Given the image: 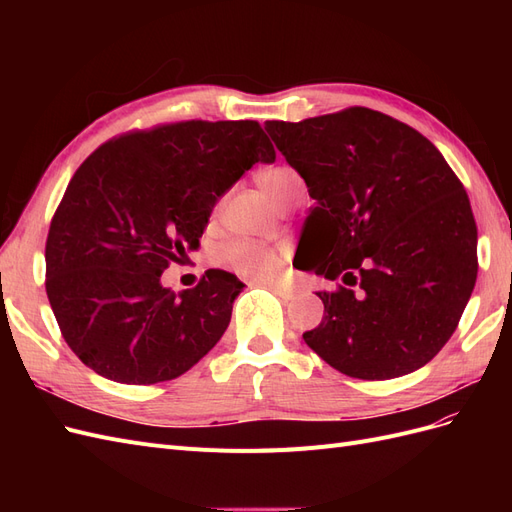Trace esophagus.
<instances>
[{
	"instance_id": "34e87169",
	"label": "esophagus",
	"mask_w": 512,
	"mask_h": 512,
	"mask_svg": "<svg viewBox=\"0 0 512 512\" xmlns=\"http://www.w3.org/2000/svg\"><path fill=\"white\" fill-rule=\"evenodd\" d=\"M258 284H265V286H269L277 297L280 299H284V301H288V299H292V288L290 286H286V284H282V282H275V280H258Z\"/></svg>"
}]
</instances>
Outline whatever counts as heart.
<instances>
[{"label":"heart","mask_w":512,"mask_h":512,"mask_svg":"<svg viewBox=\"0 0 512 512\" xmlns=\"http://www.w3.org/2000/svg\"><path fill=\"white\" fill-rule=\"evenodd\" d=\"M258 183L262 192L269 196L271 203L280 207L284 198L301 183V177L290 166H275L260 173ZM220 258L230 269L250 277H271L282 265L280 250L247 239H235L226 243L220 250Z\"/></svg>","instance_id":"1"}]
</instances>
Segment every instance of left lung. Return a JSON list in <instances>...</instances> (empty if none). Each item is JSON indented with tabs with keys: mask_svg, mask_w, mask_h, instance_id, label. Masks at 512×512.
I'll return each instance as SVG.
<instances>
[{
	"mask_svg": "<svg viewBox=\"0 0 512 512\" xmlns=\"http://www.w3.org/2000/svg\"><path fill=\"white\" fill-rule=\"evenodd\" d=\"M265 130L316 200L299 241L303 271L342 282L316 292L324 316L305 344L359 380L427 365L478 273L470 198L451 166L421 132L363 106Z\"/></svg>",
	"mask_w": 512,
	"mask_h": 512,
	"instance_id": "1",
	"label": "left lung"
}]
</instances>
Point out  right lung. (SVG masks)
<instances>
[{
  "mask_svg": "<svg viewBox=\"0 0 512 512\" xmlns=\"http://www.w3.org/2000/svg\"><path fill=\"white\" fill-rule=\"evenodd\" d=\"M275 162L256 121H179L123 134L79 166L46 237V294L66 344L102 378L156 384L220 342L243 282L209 269L173 292L162 273L196 250L245 170Z\"/></svg>",
  "mask_w": 512,
  "mask_h": 512,
  "instance_id": "obj_1",
  "label": "right lung"
}]
</instances>
